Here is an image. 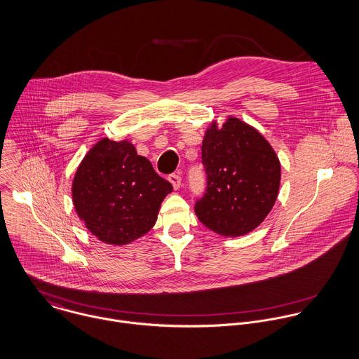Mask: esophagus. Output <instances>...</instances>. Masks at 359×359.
I'll use <instances>...</instances> for the list:
<instances>
[{
    "instance_id": "obj_1",
    "label": "esophagus",
    "mask_w": 359,
    "mask_h": 359,
    "mask_svg": "<svg viewBox=\"0 0 359 359\" xmlns=\"http://www.w3.org/2000/svg\"><path fill=\"white\" fill-rule=\"evenodd\" d=\"M168 180L172 183V186H173V189H175V190L180 189V186H182V177H180L179 175H176V173H172V175H169Z\"/></svg>"
}]
</instances>
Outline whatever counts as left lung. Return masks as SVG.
<instances>
[{
    "label": "left lung",
    "instance_id": "left-lung-1",
    "mask_svg": "<svg viewBox=\"0 0 359 359\" xmlns=\"http://www.w3.org/2000/svg\"><path fill=\"white\" fill-rule=\"evenodd\" d=\"M207 190L196 203L200 222L220 236L252 231L271 212L280 186V161L252 126L229 116L212 122L203 140Z\"/></svg>",
    "mask_w": 359,
    "mask_h": 359
}]
</instances>
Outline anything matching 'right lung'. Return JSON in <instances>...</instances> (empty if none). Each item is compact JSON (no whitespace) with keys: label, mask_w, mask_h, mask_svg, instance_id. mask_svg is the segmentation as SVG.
Instances as JSON below:
<instances>
[{"label":"right lung","mask_w":359,"mask_h":359,"mask_svg":"<svg viewBox=\"0 0 359 359\" xmlns=\"http://www.w3.org/2000/svg\"><path fill=\"white\" fill-rule=\"evenodd\" d=\"M172 190L133 144L104 137L86 154L74 173L73 205L98 240L125 245L152 229Z\"/></svg>","instance_id":"right-lung-1"}]
</instances>
